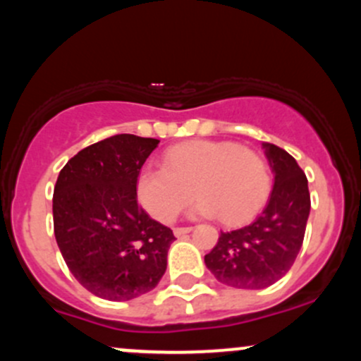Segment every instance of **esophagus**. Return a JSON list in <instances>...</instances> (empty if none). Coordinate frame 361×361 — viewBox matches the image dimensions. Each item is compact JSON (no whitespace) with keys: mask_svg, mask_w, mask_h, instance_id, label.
Returning <instances> with one entry per match:
<instances>
[{"mask_svg":"<svg viewBox=\"0 0 361 361\" xmlns=\"http://www.w3.org/2000/svg\"><path fill=\"white\" fill-rule=\"evenodd\" d=\"M192 227H176L175 231H173V233H175V235L176 238H181V235H185V234H188V233H192Z\"/></svg>","mask_w":361,"mask_h":361,"instance_id":"obj_1","label":"esophagus"}]
</instances>
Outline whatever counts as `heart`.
Segmentation results:
<instances>
[{"mask_svg":"<svg viewBox=\"0 0 361 361\" xmlns=\"http://www.w3.org/2000/svg\"><path fill=\"white\" fill-rule=\"evenodd\" d=\"M192 217H217L229 226L250 221L267 204L271 175L267 159L251 147L226 140H193L168 149L163 168L140 169L135 192L159 222H173L192 198Z\"/></svg>","mask_w":361,"mask_h":361,"instance_id":"1","label":"heart"}]
</instances>
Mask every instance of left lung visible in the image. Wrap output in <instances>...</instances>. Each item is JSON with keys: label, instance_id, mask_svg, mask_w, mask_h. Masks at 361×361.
<instances>
[{"label": "left lung", "instance_id": "1", "mask_svg": "<svg viewBox=\"0 0 361 361\" xmlns=\"http://www.w3.org/2000/svg\"><path fill=\"white\" fill-rule=\"evenodd\" d=\"M273 173L268 204L241 229L219 235L205 267L221 283L259 290L279 281L290 270L304 241L310 212L307 178L287 151L263 142Z\"/></svg>", "mask_w": 361, "mask_h": 361}]
</instances>
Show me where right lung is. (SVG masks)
<instances>
[{
    "label": "right lung",
    "mask_w": 361,
    "mask_h": 361,
    "mask_svg": "<svg viewBox=\"0 0 361 361\" xmlns=\"http://www.w3.org/2000/svg\"><path fill=\"white\" fill-rule=\"evenodd\" d=\"M159 140L118 134L68 161L54 186V234L69 271L106 300H132L163 279L169 227L137 204L135 183Z\"/></svg>",
    "instance_id": "obj_1"
}]
</instances>
